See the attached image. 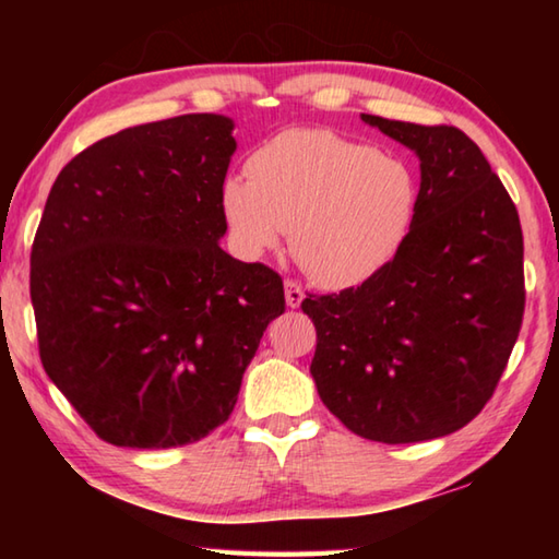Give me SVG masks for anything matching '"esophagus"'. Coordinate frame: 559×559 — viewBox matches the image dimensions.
Returning <instances> with one entry per match:
<instances>
[{"label": "esophagus", "instance_id": "obj_1", "mask_svg": "<svg viewBox=\"0 0 559 559\" xmlns=\"http://www.w3.org/2000/svg\"><path fill=\"white\" fill-rule=\"evenodd\" d=\"M302 296H306V293H302V286L298 281H286V302H288V308H298L300 302H302Z\"/></svg>", "mask_w": 559, "mask_h": 559}]
</instances>
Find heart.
Returning a JSON list of instances; mask_svg holds the SVG:
<instances>
[{
    "mask_svg": "<svg viewBox=\"0 0 559 559\" xmlns=\"http://www.w3.org/2000/svg\"><path fill=\"white\" fill-rule=\"evenodd\" d=\"M419 187L409 165L320 128L283 130L222 185V214L243 257L290 231L300 269L325 288L374 276L412 229Z\"/></svg>",
    "mask_w": 559,
    "mask_h": 559,
    "instance_id": "heart-1",
    "label": "heart"
}]
</instances>
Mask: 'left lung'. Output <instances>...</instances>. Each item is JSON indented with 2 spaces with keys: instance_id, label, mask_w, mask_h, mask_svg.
Returning <instances> with one entry per match:
<instances>
[{
  "instance_id": "obj_1",
  "label": "left lung",
  "mask_w": 559,
  "mask_h": 559,
  "mask_svg": "<svg viewBox=\"0 0 559 559\" xmlns=\"http://www.w3.org/2000/svg\"><path fill=\"white\" fill-rule=\"evenodd\" d=\"M421 167L412 229L357 288L300 302L318 345V394L357 437H447L493 396L523 325V229L503 182L453 126L362 112Z\"/></svg>"
}]
</instances>
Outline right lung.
Returning a JSON list of instances; mask_svg holds the SVG:
<instances>
[{
  "label": "right lung",
  "instance_id": "obj_1",
  "mask_svg": "<svg viewBox=\"0 0 559 559\" xmlns=\"http://www.w3.org/2000/svg\"><path fill=\"white\" fill-rule=\"evenodd\" d=\"M234 120L192 112L75 155L32 246L46 374L112 447L173 449L229 419L283 281L229 257L222 185Z\"/></svg>",
  "mask_w": 559,
  "mask_h": 559
}]
</instances>
